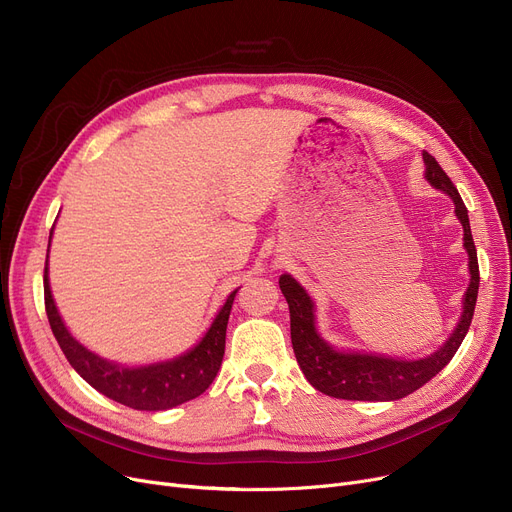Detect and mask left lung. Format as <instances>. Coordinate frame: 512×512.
<instances>
[{
    "label": "left lung",
    "mask_w": 512,
    "mask_h": 512,
    "mask_svg": "<svg viewBox=\"0 0 512 512\" xmlns=\"http://www.w3.org/2000/svg\"><path fill=\"white\" fill-rule=\"evenodd\" d=\"M425 161V178L432 182L440 191L452 197L454 211L465 228V249L469 253V272L471 284L465 294V311L456 326L454 334L440 348L438 353L419 361H398L375 355H359V353H338L328 346L315 332L313 321V303L307 297V292L301 284L284 274L280 278V290L286 297L290 309V338L294 357H297L301 371L309 384L334 398L344 400H398L405 398L423 384L434 378L442 371L454 353L459 351L461 342L465 340L475 303H477V288H479V263L477 249L471 236L467 207L456 191V186L448 178V174L440 168L434 155L423 151Z\"/></svg>",
    "instance_id": "1"
}]
</instances>
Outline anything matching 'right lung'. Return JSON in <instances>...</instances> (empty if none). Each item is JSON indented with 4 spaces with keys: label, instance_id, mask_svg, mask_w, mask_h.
I'll return each instance as SVG.
<instances>
[{
    "label": "right lung",
    "instance_id": "add662e5",
    "mask_svg": "<svg viewBox=\"0 0 512 512\" xmlns=\"http://www.w3.org/2000/svg\"><path fill=\"white\" fill-rule=\"evenodd\" d=\"M51 240V232H49ZM45 290V311L53 336H56L60 348L64 351L70 365L80 373V378L87 380L95 390L112 398L124 407L137 411H166L186 400H193L203 394L218 373L224 348H226V328L230 309L236 297V290L230 294L226 305L215 317L205 338L193 348L191 353L180 359L139 367L124 369L110 361H103L97 355L89 353L85 346H80L66 330L64 321L53 305L49 280H47V261L43 274Z\"/></svg>",
    "mask_w": 512,
    "mask_h": 512
}]
</instances>
